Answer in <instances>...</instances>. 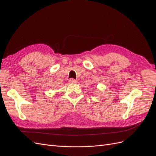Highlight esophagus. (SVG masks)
I'll return each mask as SVG.
<instances>
[{
	"label": "esophagus",
	"mask_w": 156,
	"mask_h": 156,
	"mask_svg": "<svg viewBox=\"0 0 156 156\" xmlns=\"http://www.w3.org/2000/svg\"><path fill=\"white\" fill-rule=\"evenodd\" d=\"M69 83H77V81L75 79H69Z\"/></svg>",
	"instance_id": "34e87169"
}]
</instances>
